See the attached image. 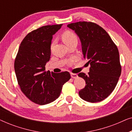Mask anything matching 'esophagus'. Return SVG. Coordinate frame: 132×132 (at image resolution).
I'll return each mask as SVG.
<instances>
[{
  "label": "esophagus",
  "instance_id": "esophagus-1",
  "mask_svg": "<svg viewBox=\"0 0 132 132\" xmlns=\"http://www.w3.org/2000/svg\"><path fill=\"white\" fill-rule=\"evenodd\" d=\"M71 76L72 78H73V79H76L78 77V76H77V74H75V73H71Z\"/></svg>",
  "mask_w": 132,
  "mask_h": 132
}]
</instances>
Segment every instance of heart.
Instances as JSON below:
<instances>
[{
	"instance_id": "heart-1",
	"label": "heart",
	"mask_w": 132,
	"mask_h": 132,
	"mask_svg": "<svg viewBox=\"0 0 132 132\" xmlns=\"http://www.w3.org/2000/svg\"><path fill=\"white\" fill-rule=\"evenodd\" d=\"M62 38L65 44L68 46L71 43L77 42L78 39H77V37L74 32L70 31V30H66L65 31L62 35ZM54 41H53L51 44V48H52L53 44H54Z\"/></svg>"
}]
</instances>
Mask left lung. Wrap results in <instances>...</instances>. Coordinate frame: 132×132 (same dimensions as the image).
<instances>
[{
	"label": "left lung",
	"instance_id": "obj_1",
	"mask_svg": "<svg viewBox=\"0 0 132 132\" xmlns=\"http://www.w3.org/2000/svg\"><path fill=\"white\" fill-rule=\"evenodd\" d=\"M67 26L79 36L84 59L91 65L88 75L78 74L86 82L79 96L88 102H101L112 93L121 73L118 48L107 32L96 23L79 21Z\"/></svg>",
	"mask_w": 132,
	"mask_h": 132
}]
</instances>
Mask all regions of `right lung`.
Returning a JSON list of instances; mask_svg holds the SVG:
<instances>
[{
  "label": "right lung",
  "instance_id": "right-lung-1",
  "mask_svg": "<svg viewBox=\"0 0 132 132\" xmlns=\"http://www.w3.org/2000/svg\"><path fill=\"white\" fill-rule=\"evenodd\" d=\"M62 24L47 25L32 30L21 41L14 61L18 84L22 93L39 105L59 97L62 86L71 78L69 72L46 71L50 60L53 35Z\"/></svg>",
  "mask_w": 132,
  "mask_h": 132
}]
</instances>
